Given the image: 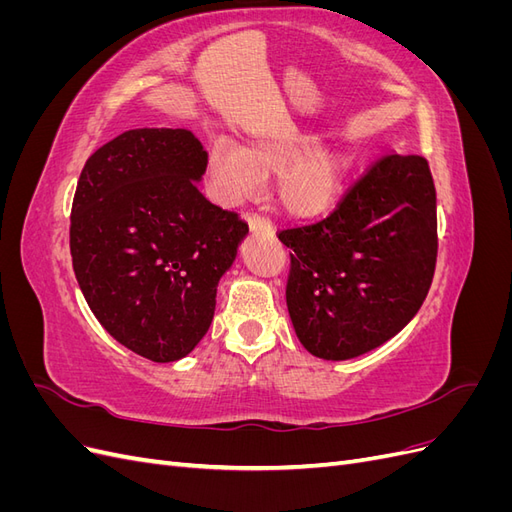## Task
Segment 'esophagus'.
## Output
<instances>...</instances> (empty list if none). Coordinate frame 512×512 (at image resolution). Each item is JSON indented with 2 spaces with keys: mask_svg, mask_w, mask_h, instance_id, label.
Listing matches in <instances>:
<instances>
[{
  "mask_svg": "<svg viewBox=\"0 0 512 512\" xmlns=\"http://www.w3.org/2000/svg\"><path fill=\"white\" fill-rule=\"evenodd\" d=\"M247 224H250L252 232H265V235H273L271 222L265 220V218H260V215H256V213L247 215Z\"/></svg>",
  "mask_w": 512,
  "mask_h": 512,
  "instance_id": "1",
  "label": "esophagus"
}]
</instances>
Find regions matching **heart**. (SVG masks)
<instances>
[{"label":"heart","instance_id":"obj_1","mask_svg":"<svg viewBox=\"0 0 512 512\" xmlns=\"http://www.w3.org/2000/svg\"><path fill=\"white\" fill-rule=\"evenodd\" d=\"M316 136L299 130L254 134L243 147L218 141L209 153V177L222 203L252 198L277 175L275 203L290 218H316L342 196L354 156L344 147H314Z\"/></svg>","mask_w":512,"mask_h":512}]
</instances>
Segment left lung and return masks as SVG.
Segmentation results:
<instances>
[{"mask_svg":"<svg viewBox=\"0 0 512 512\" xmlns=\"http://www.w3.org/2000/svg\"><path fill=\"white\" fill-rule=\"evenodd\" d=\"M290 247L286 303L318 359L346 361L395 337L436 271V188L421 156H384L318 224L280 232Z\"/></svg>","mask_w":512,"mask_h":512,"instance_id":"left-lung-1","label":"left lung"}]
</instances>
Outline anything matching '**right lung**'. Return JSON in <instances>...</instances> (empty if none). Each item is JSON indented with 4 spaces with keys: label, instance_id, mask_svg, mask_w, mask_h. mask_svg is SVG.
<instances>
[{
    "label": "right lung",
    "instance_id": "add662e5",
    "mask_svg": "<svg viewBox=\"0 0 512 512\" xmlns=\"http://www.w3.org/2000/svg\"><path fill=\"white\" fill-rule=\"evenodd\" d=\"M207 151L183 128H136L85 162L70 215L76 282L121 346L156 363L209 331L247 224L209 203Z\"/></svg>",
    "mask_w": 512,
    "mask_h": 512
}]
</instances>
